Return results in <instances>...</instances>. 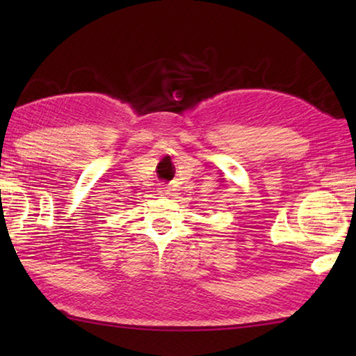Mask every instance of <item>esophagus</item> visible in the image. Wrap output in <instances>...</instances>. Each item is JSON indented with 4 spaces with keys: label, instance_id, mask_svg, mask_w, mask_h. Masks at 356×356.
Listing matches in <instances>:
<instances>
[{
    "label": "esophagus",
    "instance_id": "1",
    "mask_svg": "<svg viewBox=\"0 0 356 356\" xmlns=\"http://www.w3.org/2000/svg\"><path fill=\"white\" fill-rule=\"evenodd\" d=\"M168 190L166 188H159V195H168Z\"/></svg>",
    "mask_w": 356,
    "mask_h": 356
}]
</instances>
